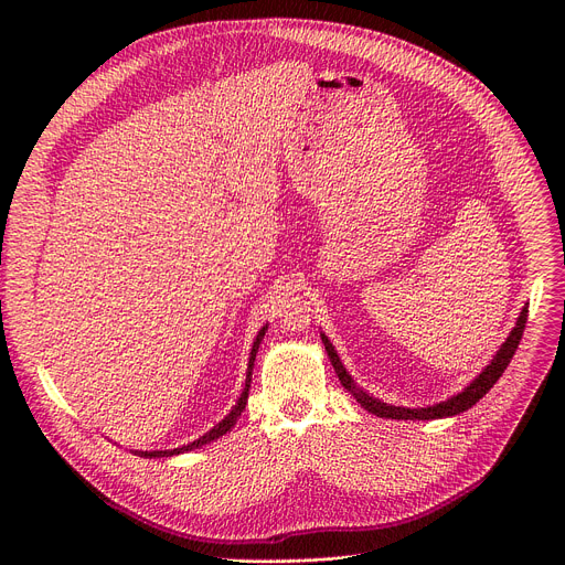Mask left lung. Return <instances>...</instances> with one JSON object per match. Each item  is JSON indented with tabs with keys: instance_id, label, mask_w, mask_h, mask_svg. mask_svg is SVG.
Wrapping results in <instances>:
<instances>
[{
	"instance_id": "obj_1",
	"label": "left lung",
	"mask_w": 565,
	"mask_h": 565,
	"mask_svg": "<svg viewBox=\"0 0 565 565\" xmlns=\"http://www.w3.org/2000/svg\"><path fill=\"white\" fill-rule=\"evenodd\" d=\"M525 321H527V306H523L519 319H516V327L512 329V333L508 335V340L501 344V349L497 351V355L492 358V362L482 369L460 393L436 402L431 407H418V409H409V407H395V405H386L380 397H373L371 393H366L362 386L355 384V380L349 375V371L344 369L335 347L331 344V340L321 333V342L327 347V353L331 358V364L342 382V386L360 402V405L380 418H391V420H436V418H449V416H458L467 409H471L476 402L486 395L503 375V371L508 369L510 360L514 358V351L519 349V342L523 338V329H525Z\"/></svg>"
}]
</instances>
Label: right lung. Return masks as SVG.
I'll use <instances>...</instances> for the list:
<instances>
[{
	"label": "right lung",
	"mask_w": 565,
	"mask_h": 565,
	"mask_svg": "<svg viewBox=\"0 0 565 565\" xmlns=\"http://www.w3.org/2000/svg\"><path fill=\"white\" fill-rule=\"evenodd\" d=\"M266 331H268V324H266V327H262V331L257 333V338H255V342H253V351H250V360H248V371H246V384H244V391H241V395H238V399H236V405L230 409V414H227L218 425H214L207 434H203L201 438H196V440H194V443H190V445H183V447H177V449H166V451H134V454L142 456V458L179 456V454H185V451L199 449V447H203V445H207V443H212V440H216V438L225 436V434L236 425V420H238L241 412H244V409H246V405H248V393H250V382H253V366H255V358H257V351H259V344H262V340H264Z\"/></svg>",
	"instance_id": "obj_1"
}]
</instances>
